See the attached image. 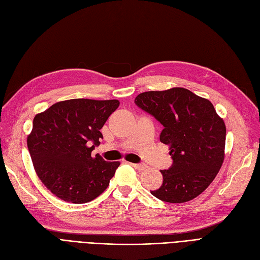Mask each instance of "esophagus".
Wrapping results in <instances>:
<instances>
[{"instance_id":"34e87169","label":"esophagus","mask_w":260,"mask_h":260,"mask_svg":"<svg viewBox=\"0 0 260 260\" xmlns=\"http://www.w3.org/2000/svg\"><path fill=\"white\" fill-rule=\"evenodd\" d=\"M132 165L138 171H144V170L147 169V165L144 164V163H132Z\"/></svg>"}]
</instances>
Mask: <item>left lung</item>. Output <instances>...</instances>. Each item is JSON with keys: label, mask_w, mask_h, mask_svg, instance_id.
I'll use <instances>...</instances> for the list:
<instances>
[{"label": "left lung", "mask_w": 260, "mask_h": 260, "mask_svg": "<svg viewBox=\"0 0 260 260\" xmlns=\"http://www.w3.org/2000/svg\"><path fill=\"white\" fill-rule=\"evenodd\" d=\"M135 104L163 125L160 140L170 146L173 160L170 169L161 171L163 183L151 194L169 203L197 198L222 165L223 120L209 100L181 87L145 91L135 98Z\"/></svg>", "instance_id": "left-lung-1"}]
</instances>
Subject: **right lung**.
I'll return each mask as SVG.
<instances>
[{"label":"right lung","instance_id":"obj_1","mask_svg":"<svg viewBox=\"0 0 260 260\" xmlns=\"http://www.w3.org/2000/svg\"><path fill=\"white\" fill-rule=\"evenodd\" d=\"M119 100L70 99L37 114L27 144L44 186L66 202L83 204L109 186L120 162H107L91 151L100 145L108 118Z\"/></svg>","mask_w":260,"mask_h":260}]
</instances>
